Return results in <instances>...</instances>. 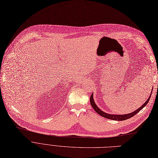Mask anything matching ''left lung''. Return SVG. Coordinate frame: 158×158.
<instances>
[{
	"instance_id": "left-lung-1",
	"label": "left lung",
	"mask_w": 158,
	"mask_h": 158,
	"mask_svg": "<svg viewBox=\"0 0 158 158\" xmlns=\"http://www.w3.org/2000/svg\"><path fill=\"white\" fill-rule=\"evenodd\" d=\"M151 96H150V97L148 98V100L145 102V103L143 105V106L141 107H140L138 109H137L136 110H135L134 112H131V113H129V114H123V115H114V114H107L106 113V112H103L102 110H101L98 107H97V106L96 105L95 102H94V100H93V94L91 96V97H90V102H91V106L93 107V108L94 109V110L97 112L98 114L101 115L102 116L106 118H107V119H112V120H118V121H123V120H125V119H127L129 118H131V117L134 116V115H136L138 112H139L148 103L150 98H151Z\"/></svg>"
}]
</instances>
